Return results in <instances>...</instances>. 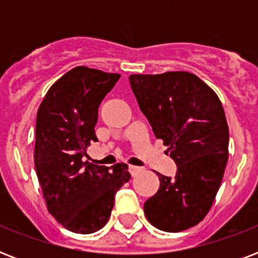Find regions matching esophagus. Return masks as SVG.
<instances>
[{"label":"esophagus","mask_w":258,"mask_h":258,"mask_svg":"<svg viewBox=\"0 0 258 258\" xmlns=\"http://www.w3.org/2000/svg\"><path fill=\"white\" fill-rule=\"evenodd\" d=\"M142 170H143V169H142V167H138V166H130V167H128L130 174H131L133 176L137 175L138 172H141Z\"/></svg>","instance_id":"1"}]
</instances>
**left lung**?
<instances>
[{"instance_id":"left-lung-1","label":"left lung","mask_w":258,"mask_h":258,"mask_svg":"<svg viewBox=\"0 0 258 258\" xmlns=\"http://www.w3.org/2000/svg\"><path fill=\"white\" fill-rule=\"evenodd\" d=\"M139 108L176 163L174 179L157 172L159 188L145 202L151 225L182 232L204 220L224 178L229 128L217 93L190 72L130 75Z\"/></svg>"}]
</instances>
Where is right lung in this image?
Here are the masks:
<instances>
[{
  "label": "right lung",
  "mask_w": 258,
  "mask_h": 258,
  "mask_svg": "<svg viewBox=\"0 0 258 258\" xmlns=\"http://www.w3.org/2000/svg\"><path fill=\"white\" fill-rule=\"evenodd\" d=\"M120 78L76 67L46 92L37 111L34 166L48 212L71 232L89 234L107 224L115 194L130 180L128 166L84 161L101 100Z\"/></svg>",
  "instance_id": "right-lung-1"
}]
</instances>
